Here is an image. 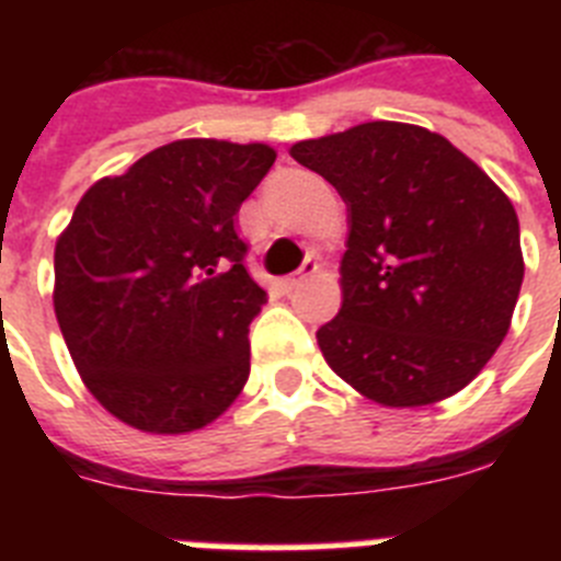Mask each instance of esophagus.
Instances as JSON below:
<instances>
[{
	"label": "esophagus",
	"instance_id": "esophagus-1",
	"mask_svg": "<svg viewBox=\"0 0 561 561\" xmlns=\"http://www.w3.org/2000/svg\"><path fill=\"white\" fill-rule=\"evenodd\" d=\"M317 270H320V264H317V257L309 255V257H306V261H304V266H300V270H297L295 275L284 277V289H286V291L297 289V286L304 284V280H309L311 275H317Z\"/></svg>",
	"mask_w": 561,
	"mask_h": 561
}]
</instances>
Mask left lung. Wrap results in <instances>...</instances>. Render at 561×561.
I'll return each mask as SVG.
<instances>
[{
	"label": "left lung",
	"instance_id": "obj_1",
	"mask_svg": "<svg viewBox=\"0 0 561 561\" xmlns=\"http://www.w3.org/2000/svg\"><path fill=\"white\" fill-rule=\"evenodd\" d=\"M348 205L342 309L317 331L340 379L385 408L463 390L512 325L514 205L447 137L374 121L289 148Z\"/></svg>",
	"mask_w": 561,
	"mask_h": 561
}]
</instances>
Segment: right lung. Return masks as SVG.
I'll list each match as a JSON object with an SVG mask.
<instances>
[{"mask_svg": "<svg viewBox=\"0 0 561 561\" xmlns=\"http://www.w3.org/2000/svg\"><path fill=\"white\" fill-rule=\"evenodd\" d=\"M264 142L176 140L95 182L56 241L58 325L89 393L153 435L207 427L250 376L266 291L244 266L241 202Z\"/></svg>", "mask_w": 561, "mask_h": 561, "instance_id": "right-lung-1", "label": "right lung"}]
</instances>
